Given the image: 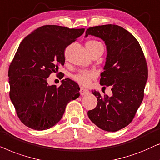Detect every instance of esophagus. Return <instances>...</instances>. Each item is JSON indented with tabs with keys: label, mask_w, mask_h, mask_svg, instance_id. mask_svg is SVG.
I'll return each instance as SVG.
<instances>
[{
	"label": "esophagus",
	"mask_w": 160,
	"mask_h": 160,
	"mask_svg": "<svg viewBox=\"0 0 160 160\" xmlns=\"http://www.w3.org/2000/svg\"><path fill=\"white\" fill-rule=\"evenodd\" d=\"M80 94H81L82 96H84V95L88 94L89 91L88 90V89H86V88H82V87H81V88H80Z\"/></svg>",
	"instance_id": "esophagus-1"
}]
</instances>
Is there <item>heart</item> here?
<instances>
[{"instance_id":"heart-1","label":"heart","mask_w":160,"mask_h":160,"mask_svg":"<svg viewBox=\"0 0 160 160\" xmlns=\"http://www.w3.org/2000/svg\"><path fill=\"white\" fill-rule=\"evenodd\" d=\"M86 46H88L90 49L96 48L97 47L102 46V44L99 42L96 41V40H90L87 42L86 44ZM97 76L96 72L92 70H82V71L79 72L78 74H74L73 76V79L74 81L78 82L79 84L82 85V86H87L90 83L93 78H94Z\"/></svg>"}]
</instances>
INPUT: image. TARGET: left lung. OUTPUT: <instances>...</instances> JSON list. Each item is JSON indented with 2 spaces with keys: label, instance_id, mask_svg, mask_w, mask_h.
I'll return each mask as SVG.
<instances>
[{
  "label": "left lung",
  "instance_id": "1",
  "mask_svg": "<svg viewBox=\"0 0 160 160\" xmlns=\"http://www.w3.org/2000/svg\"><path fill=\"white\" fill-rule=\"evenodd\" d=\"M95 36L105 42L108 55L100 84L111 86L112 94L97 97V105L89 110L90 120L100 129L116 132L132 122L143 99L148 67L139 42L132 34L116 25L88 28L86 37ZM105 88V86H104ZM103 87V88H104Z\"/></svg>",
  "mask_w": 160,
  "mask_h": 160
}]
</instances>
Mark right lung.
<instances>
[{"mask_svg": "<svg viewBox=\"0 0 160 160\" xmlns=\"http://www.w3.org/2000/svg\"><path fill=\"white\" fill-rule=\"evenodd\" d=\"M85 28L54 25L36 29L21 42L8 68L9 96L17 115L25 126L44 130L61 120L66 106L80 96L79 86L63 80L59 87L47 78L65 62L64 51Z\"/></svg>", "mask_w": 160, "mask_h": 160, "instance_id": "right-lung-1", "label": "right lung"}]
</instances>
